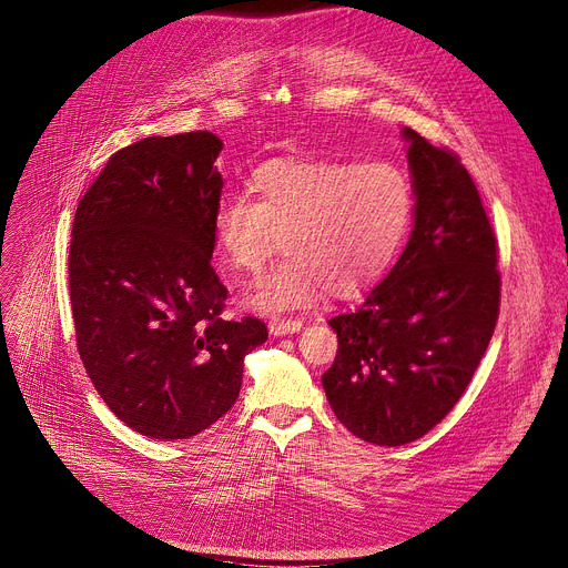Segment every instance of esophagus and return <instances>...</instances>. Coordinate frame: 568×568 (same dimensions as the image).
<instances>
[{
    "mask_svg": "<svg viewBox=\"0 0 568 568\" xmlns=\"http://www.w3.org/2000/svg\"><path fill=\"white\" fill-rule=\"evenodd\" d=\"M304 328V322L301 320H281V317H274L270 322V331L272 335H290V333H296Z\"/></svg>",
    "mask_w": 568,
    "mask_h": 568,
    "instance_id": "esophagus-1",
    "label": "esophagus"
}]
</instances>
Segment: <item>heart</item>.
<instances>
[{"label": "heart", "mask_w": 568, "mask_h": 568, "mask_svg": "<svg viewBox=\"0 0 568 568\" xmlns=\"http://www.w3.org/2000/svg\"><path fill=\"white\" fill-rule=\"evenodd\" d=\"M253 201L216 203L212 240L233 274L264 276L251 301L260 311L311 306L326 290L354 296L395 260L415 212L408 171L393 160H270L251 173Z\"/></svg>", "instance_id": "b5f03b06"}]
</instances>
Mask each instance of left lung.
<instances>
[{
	"label": "left lung",
	"instance_id": "obj_1",
	"mask_svg": "<svg viewBox=\"0 0 568 568\" xmlns=\"http://www.w3.org/2000/svg\"><path fill=\"white\" fill-rule=\"evenodd\" d=\"M402 136L415 189L413 231L363 306L328 322L337 354L322 376L335 418L388 447L425 436L455 408L500 311L498 240L470 173L415 130Z\"/></svg>",
	"mask_w": 568,
	"mask_h": 568
}]
</instances>
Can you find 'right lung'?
Instances as JSON below:
<instances>
[{"instance_id": "right-lung-1", "label": "right lung", "mask_w": 568, "mask_h": 568, "mask_svg": "<svg viewBox=\"0 0 568 568\" xmlns=\"http://www.w3.org/2000/svg\"><path fill=\"white\" fill-rule=\"evenodd\" d=\"M212 132L148 136L113 153L72 221L70 306L89 379L119 420L158 440L192 438L229 413L255 317L223 320L212 267L223 180Z\"/></svg>"}]
</instances>
